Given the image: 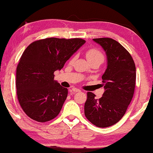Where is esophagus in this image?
<instances>
[{
	"label": "esophagus",
	"mask_w": 153,
	"mask_h": 153,
	"mask_svg": "<svg viewBox=\"0 0 153 153\" xmlns=\"http://www.w3.org/2000/svg\"><path fill=\"white\" fill-rule=\"evenodd\" d=\"M72 91L74 92H81V90L79 89H77V88H73L72 89Z\"/></svg>",
	"instance_id": "34e87169"
}]
</instances>
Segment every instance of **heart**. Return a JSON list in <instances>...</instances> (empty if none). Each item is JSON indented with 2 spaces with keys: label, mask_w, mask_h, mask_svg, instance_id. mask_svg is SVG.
<instances>
[{
  "label": "heart",
  "mask_w": 153,
  "mask_h": 153,
  "mask_svg": "<svg viewBox=\"0 0 153 153\" xmlns=\"http://www.w3.org/2000/svg\"><path fill=\"white\" fill-rule=\"evenodd\" d=\"M85 56L90 63L92 61H99L102 63L104 60L103 53L97 48H91V49L88 50L85 52ZM74 59L75 57H73L71 61H74Z\"/></svg>",
  "instance_id": "1"
}]
</instances>
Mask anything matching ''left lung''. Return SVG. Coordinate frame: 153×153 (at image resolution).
I'll use <instances>...</instances> for the list:
<instances>
[{"instance_id": "obj_1", "label": "left lung", "mask_w": 153, "mask_h": 153, "mask_svg": "<svg viewBox=\"0 0 153 153\" xmlns=\"http://www.w3.org/2000/svg\"><path fill=\"white\" fill-rule=\"evenodd\" d=\"M107 56V68L102 76L105 92L100 99L88 92L84 105L88 120L99 128L120 121L133 97L136 83L135 64L131 55L119 42L110 38L94 39Z\"/></svg>"}]
</instances>
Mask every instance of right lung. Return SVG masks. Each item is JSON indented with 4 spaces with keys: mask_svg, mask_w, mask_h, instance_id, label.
<instances>
[{
    "mask_svg": "<svg viewBox=\"0 0 153 153\" xmlns=\"http://www.w3.org/2000/svg\"><path fill=\"white\" fill-rule=\"evenodd\" d=\"M85 43L77 38H47L24 51L16 68V85L20 105L30 118L43 123L59 114L68 90L54 80V72Z\"/></svg>",
    "mask_w": 153,
    "mask_h": 153,
    "instance_id": "1",
    "label": "right lung"
}]
</instances>
